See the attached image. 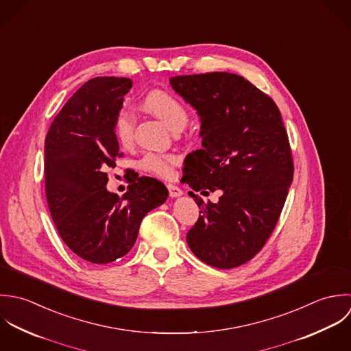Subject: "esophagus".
I'll use <instances>...</instances> for the list:
<instances>
[{"mask_svg":"<svg viewBox=\"0 0 351 351\" xmlns=\"http://www.w3.org/2000/svg\"><path fill=\"white\" fill-rule=\"evenodd\" d=\"M167 187H168V191H169V197H171V198H178V197H180V195L183 194V191H182L179 187L173 186V184H168Z\"/></svg>","mask_w":351,"mask_h":351,"instance_id":"obj_1","label":"esophagus"}]
</instances>
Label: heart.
<instances>
[{
  "label": "heart",
  "instance_id": "obj_1",
  "mask_svg": "<svg viewBox=\"0 0 351 351\" xmlns=\"http://www.w3.org/2000/svg\"><path fill=\"white\" fill-rule=\"evenodd\" d=\"M143 107L149 112L160 118L172 130L183 129L189 121V114L184 106L175 96L164 90L150 92L143 100ZM134 128V115L128 110H121L117 114L114 122L115 137L121 145L129 146L133 142ZM176 162L178 157L175 154L149 152L143 154V157L138 161V167L145 172L167 178L171 175L172 168L176 165Z\"/></svg>",
  "mask_w": 351,
  "mask_h": 351
}]
</instances>
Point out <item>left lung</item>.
Instances as JSON below:
<instances>
[{
    "label": "left lung",
    "mask_w": 351,
    "mask_h": 351,
    "mask_svg": "<svg viewBox=\"0 0 351 351\" xmlns=\"http://www.w3.org/2000/svg\"><path fill=\"white\" fill-rule=\"evenodd\" d=\"M172 89L201 118L202 147L187 154L182 182L194 191H221L199 206L187 233L197 258L217 269L252 259L273 233L293 180V160L282 117L270 96L226 71L176 75Z\"/></svg>",
    "instance_id": "obj_1"
}]
</instances>
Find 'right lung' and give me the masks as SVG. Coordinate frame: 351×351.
I'll list each match as a JSON object with an SVG mask.
<instances>
[{"label":"right lung","instance_id":"right-lung-1","mask_svg":"<svg viewBox=\"0 0 351 351\" xmlns=\"http://www.w3.org/2000/svg\"><path fill=\"white\" fill-rule=\"evenodd\" d=\"M133 86L125 77L85 82L53 121L45 141L46 198L56 228L85 262L106 265L134 245L142 218L168 198L157 179L132 180L119 198L107 190L119 142L114 122Z\"/></svg>","mask_w":351,"mask_h":351}]
</instances>
